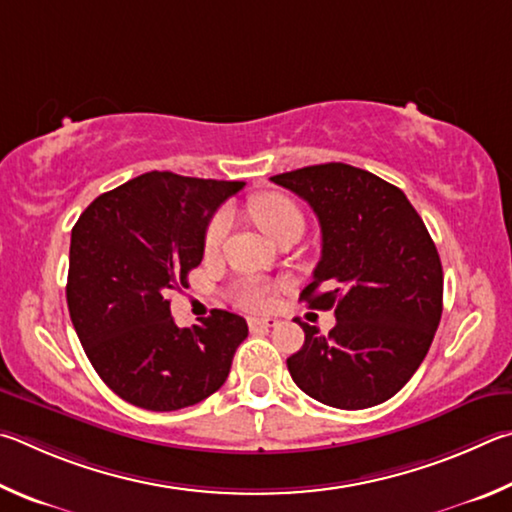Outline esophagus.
Here are the masks:
<instances>
[{"label": "esophagus", "mask_w": 512, "mask_h": 512, "mask_svg": "<svg viewBox=\"0 0 512 512\" xmlns=\"http://www.w3.org/2000/svg\"><path fill=\"white\" fill-rule=\"evenodd\" d=\"M279 321L272 319V317H263V319H249L247 326L251 333H258V330H267V328H274Z\"/></svg>", "instance_id": "34e87169"}]
</instances>
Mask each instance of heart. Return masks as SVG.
I'll use <instances>...</instances> for the list:
<instances>
[{
  "instance_id": "1",
  "label": "heart",
  "mask_w": 512,
  "mask_h": 512,
  "mask_svg": "<svg viewBox=\"0 0 512 512\" xmlns=\"http://www.w3.org/2000/svg\"><path fill=\"white\" fill-rule=\"evenodd\" d=\"M251 215L258 227H261L267 236L276 240L281 233L292 227V224H303V213L297 204H294L288 195L281 193H263L258 195L254 202H251ZM231 227V213L227 209L218 211L211 218L209 227L204 231V251L206 254H215L220 245L227 238ZM274 288L263 279H247L238 283L231 292L233 303L240 310L247 312H261L272 301Z\"/></svg>"
}]
</instances>
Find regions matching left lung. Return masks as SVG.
Returning <instances> with one entry per match:
<instances>
[{"label": "left lung", "mask_w": 512, "mask_h": 512, "mask_svg": "<svg viewBox=\"0 0 512 512\" xmlns=\"http://www.w3.org/2000/svg\"><path fill=\"white\" fill-rule=\"evenodd\" d=\"M272 182L319 218L321 258L299 299L337 317L328 335L297 321L306 342L288 357L292 380L328 407L380 405L411 380L441 321L434 240L407 195L369 170L330 161Z\"/></svg>", "instance_id": "left-lung-1"}]
</instances>
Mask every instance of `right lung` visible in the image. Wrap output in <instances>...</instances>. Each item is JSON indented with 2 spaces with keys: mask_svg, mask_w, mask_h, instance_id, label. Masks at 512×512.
I'll return each mask as SVG.
<instances>
[{
  "mask_svg": "<svg viewBox=\"0 0 512 512\" xmlns=\"http://www.w3.org/2000/svg\"><path fill=\"white\" fill-rule=\"evenodd\" d=\"M242 186L152 170L98 195L71 229V321L94 371L130 405L184 409L227 380L247 321L213 310L179 328L168 294L188 288L206 224Z\"/></svg>",
  "mask_w": 512,
  "mask_h": 512,
  "instance_id": "obj_1",
  "label": "right lung"
}]
</instances>
